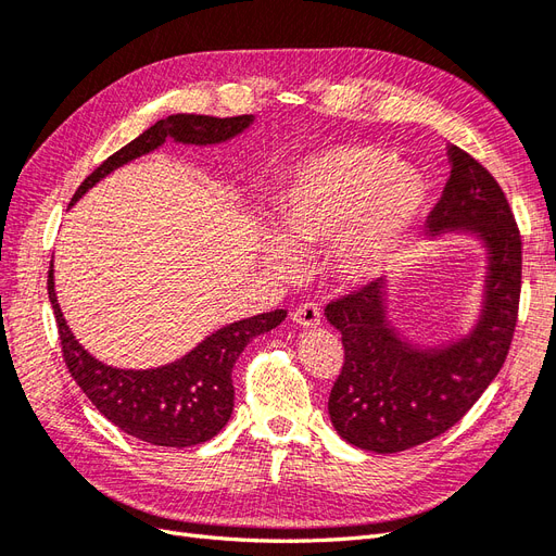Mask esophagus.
Returning <instances> with one entry per match:
<instances>
[{"label": "esophagus", "mask_w": 556, "mask_h": 556, "mask_svg": "<svg viewBox=\"0 0 556 556\" xmlns=\"http://www.w3.org/2000/svg\"><path fill=\"white\" fill-rule=\"evenodd\" d=\"M319 308L315 306V304H304V306H299L296 311H294V323L301 327V329H313V327H317L319 325Z\"/></svg>", "instance_id": "1"}]
</instances>
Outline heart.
I'll list each match as a JSON object with an SVG mask.
<instances>
[{
  "label": "heart",
  "instance_id": "obj_1",
  "mask_svg": "<svg viewBox=\"0 0 556 556\" xmlns=\"http://www.w3.org/2000/svg\"><path fill=\"white\" fill-rule=\"evenodd\" d=\"M425 180L394 155L368 146H333L292 169L276 201V229H262V260L294 278L299 252L331 241L343 280L366 282L392 264L425 206Z\"/></svg>",
  "mask_w": 556,
  "mask_h": 556
}]
</instances>
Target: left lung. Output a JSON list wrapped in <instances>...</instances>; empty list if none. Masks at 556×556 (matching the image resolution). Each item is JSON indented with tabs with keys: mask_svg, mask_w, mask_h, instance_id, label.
<instances>
[{
	"mask_svg": "<svg viewBox=\"0 0 556 556\" xmlns=\"http://www.w3.org/2000/svg\"><path fill=\"white\" fill-rule=\"evenodd\" d=\"M450 178L427 217L425 239L468 237L484 250L478 315L468 331L422 343L390 315L387 278L327 306L345 364L329 394L333 429L350 445L392 454L445 433L506 362L521 290V239L494 176L447 143Z\"/></svg>",
	"mask_w": 556,
	"mask_h": 556,
	"instance_id": "obj_1",
	"label": "left lung"
}]
</instances>
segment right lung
<instances>
[{
  "label": "right lung",
  "instance_id": "1",
  "mask_svg": "<svg viewBox=\"0 0 556 556\" xmlns=\"http://www.w3.org/2000/svg\"><path fill=\"white\" fill-rule=\"evenodd\" d=\"M255 123V115L213 117L176 113L157 121L141 137L117 150L80 182L72 204L94 185L131 160L162 148L166 139L182 146H220L241 137ZM53 262L48 271V299L55 313L62 355L72 378L109 422L143 443L160 447H190L211 441L231 417L233 384L231 368L245 345L276 329L288 311L252 315L208 333L180 359L155 368H115L99 362L78 343L66 325L55 294Z\"/></svg>",
  "mask_w": 556,
  "mask_h": 556
}]
</instances>
